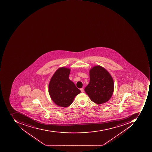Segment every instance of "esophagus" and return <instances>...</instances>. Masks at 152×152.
Segmentation results:
<instances>
[{"label":"esophagus","mask_w":152,"mask_h":152,"mask_svg":"<svg viewBox=\"0 0 152 152\" xmlns=\"http://www.w3.org/2000/svg\"><path fill=\"white\" fill-rule=\"evenodd\" d=\"M80 90H81V92H84V89H83V88H81Z\"/></svg>","instance_id":"34e87169"}]
</instances>
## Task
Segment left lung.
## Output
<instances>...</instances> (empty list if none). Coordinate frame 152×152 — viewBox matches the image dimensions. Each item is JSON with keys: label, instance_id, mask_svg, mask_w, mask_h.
Returning <instances> with one entry per match:
<instances>
[{"label": "left lung", "instance_id": "obj_1", "mask_svg": "<svg viewBox=\"0 0 152 152\" xmlns=\"http://www.w3.org/2000/svg\"><path fill=\"white\" fill-rule=\"evenodd\" d=\"M90 81L84 91L90 99L97 104L109 100L113 94L114 83L113 78L106 69L99 65L89 70Z\"/></svg>", "mask_w": 152, "mask_h": 152}]
</instances>
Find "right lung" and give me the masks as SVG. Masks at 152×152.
<instances>
[{"label":"right lung","instance_id":"right-lung-1","mask_svg":"<svg viewBox=\"0 0 152 152\" xmlns=\"http://www.w3.org/2000/svg\"><path fill=\"white\" fill-rule=\"evenodd\" d=\"M70 69L66 67L59 68L50 81L48 92L53 102L58 106H70L74 99L81 92L74 82L69 78Z\"/></svg>","mask_w":152,"mask_h":152}]
</instances>
